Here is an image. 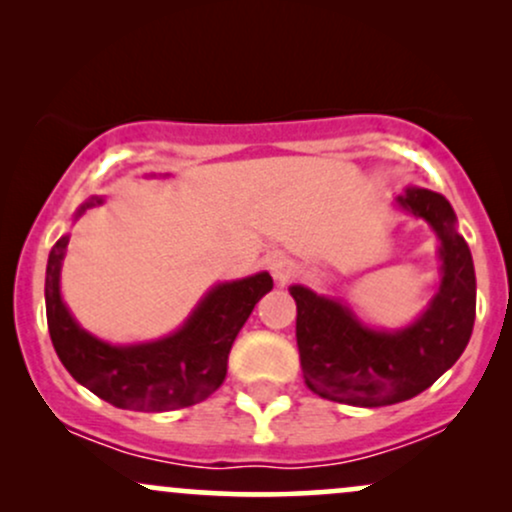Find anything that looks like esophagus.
<instances>
[{
  "label": "esophagus",
  "instance_id": "1",
  "mask_svg": "<svg viewBox=\"0 0 512 512\" xmlns=\"http://www.w3.org/2000/svg\"><path fill=\"white\" fill-rule=\"evenodd\" d=\"M269 272H272L276 284H286L293 276V262L286 255H274L269 260Z\"/></svg>",
  "mask_w": 512,
  "mask_h": 512
}]
</instances>
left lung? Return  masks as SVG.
Masks as SVG:
<instances>
[{
	"label": "left lung",
	"mask_w": 512,
	"mask_h": 512,
	"mask_svg": "<svg viewBox=\"0 0 512 512\" xmlns=\"http://www.w3.org/2000/svg\"><path fill=\"white\" fill-rule=\"evenodd\" d=\"M395 204L424 219L438 238L436 293L414 320L397 330L363 322L346 301L289 286L296 301V339L305 385L315 395L351 407H387L431 387L455 366L472 337L477 276L457 216L438 192L409 185Z\"/></svg>",
	"instance_id": "1"
}]
</instances>
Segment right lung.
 I'll list each match as a JSON object with an SVG mask.
<instances>
[{
  "label": "right lung",
  "instance_id": "obj_1",
  "mask_svg": "<svg viewBox=\"0 0 512 512\" xmlns=\"http://www.w3.org/2000/svg\"><path fill=\"white\" fill-rule=\"evenodd\" d=\"M151 173L146 178H168ZM105 197H88L74 211L101 207ZM69 233L52 245L45 269V310L50 339L62 366L79 385L113 407L132 411H170L192 407L216 392L226 378L228 354L255 303L272 291L269 272L219 281L199 298L185 322L166 337L137 344H110L72 315L62 298V262Z\"/></svg>",
  "mask_w": 512,
  "mask_h": 512
}]
</instances>
